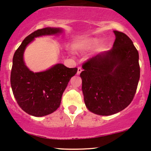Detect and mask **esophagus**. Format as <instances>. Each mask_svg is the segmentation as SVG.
<instances>
[{"mask_svg":"<svg viewBox=\"0 0 151 151\" xmlns=\"http://www.w3.org/2000/svg\"><path fill=\"white\" fill-rule=\"evenodd\" d=\"M82 68H81V67H78V69H77V75H79V74H81V72H82Z\"/></svg>","mask_w":151,"mask_h":151,"instance_id":"esophagus-1","label":"esophagus"}]
</instances>
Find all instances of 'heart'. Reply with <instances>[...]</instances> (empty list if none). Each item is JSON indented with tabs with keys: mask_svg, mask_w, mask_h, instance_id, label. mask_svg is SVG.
Here are the masks:
<instances>
[{
	"mask_svg": "<svg viewBox=\"0 0 151 151\" xmlns=\"http://www.w3.org/2000/svg\"><path fill=\"white\" fill-rule=\"evenodd\" d=\"M97 44V40L95 39H87L80 41L74 45V49L77 52L82 53L94 47Z\"/></svg>",
	"mask_w": 151,
	"mask_h": 151,
	"instance_id": "obj_1",
	"label": "heart"
}]
</instances>
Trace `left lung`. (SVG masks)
<instances>
[{"instance_id":"8db88e82","label":"left lung","mask_w":151,"mask_h":151,"mask_svg":"<svg viewBox=\"0 0 151 151\" xmlns=\"http://www.w3.org/2000/svg\"><path fill=\"white\" fill-rule=\"evenodd\" d=\"M113 33L112 49L84 63L80 74L86 107L99 115H114L127 107L140 79L138 51L126 34Z\"/></svg>"}]
</instances>
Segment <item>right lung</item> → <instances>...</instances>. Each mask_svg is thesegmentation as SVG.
<instances>
[{"instance_id":"add662e5","label":"right lung","mask_w":151,"mask_h":151,"mask_svg":"<svg viewBox=\"0 0 151 151\" xmlns=\"http://www.w3.org/2000/svg\"><path fill=\"white\" fill-rule=\"evenodd\" d=\"M62 28L46 27L31 34L23 41L15 52L11 74V85L18 105L29 115L43 117L52 113L60 106L63 92L77 68H68L61 63L46 70L34 72L24 62L26 47L36 38L58 36Z\"/></svg>"}]
</instances>
